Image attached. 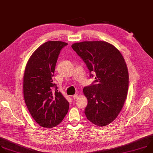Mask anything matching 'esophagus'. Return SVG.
<instances>
[{
    "mask_svg": "<svg viewBox=\"0 0 153 153\" xmlns=\"http://www.w3.org/2000/svg\"><path fill=\"white\" fill-rule=\"evenodd\" d=\"M73 99L74 100H75V99H76V98H78V94H75L74 95H73Z\"/></svg>",
    "mask_w": 153,
    "mask_h": 153,
    "instance_id": "esophagus-1",
    "label": "esophagus"
}]
</instances>
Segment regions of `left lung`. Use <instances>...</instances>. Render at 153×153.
I'll use <instances>...</instances> for the list:
<instances>
[{
  "instance_id": "left-lung-1",
  "label": "left lung",
  "mask_w": 153,
  "mask_h": 153,
  "mask_svg": "<svg viewBox=\"0 0 153 153\" xmlns=\"http://www.w3.org/2000/svg\"><path fill=\"white\" fill-rule=\"evenodd\" d=\"M85 63L90 78L95 80L85 87L88 103L85 114L91 123L103 127L116 118L127 98L128 72L125 60L113 45L102 41L82 42L72 45Z\"/></svg>"
}]
</instances>
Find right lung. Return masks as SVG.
Returning a JSON list of instances; mask_svg holds the SVG:
<instances>
[{
    "mask_svg": "<svg viewBox=\"0 0 153 153\" xmlns=\"http://www.w3.org/2000/svg\"><path fill=\"white\" fill-rule=\"evenodd\" d=\"M68 45L60 41L43 43L30 57L25 68V101L33 119L45 128L58 125L69 110V102L52 80L59 53Z\"/></svg>",
    "mask_w": 153,
    "mask_h": 153,
    "instance_id": "right-lung-1",
    "label": "right lung"
}]
</instances>
